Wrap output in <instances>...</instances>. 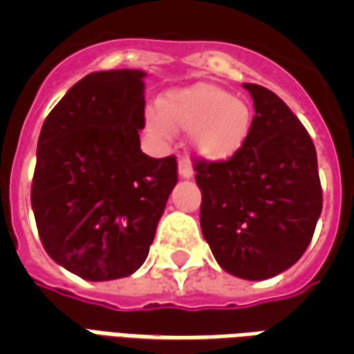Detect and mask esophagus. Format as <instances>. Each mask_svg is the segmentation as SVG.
Listing matches in <instances>:
<instances>
[{"label":"esophagus","instance_id":"34e87169","mask_svg":"<svg viewBox=\"0 0 354 354\" xmlns=\"http://www.w3.org/2000/svg\"><path fill=\"white\" fill-rule=\"evenodd\" d=\"M178 174H180V178H185V180L193 176V169L187 159H180V162H178Z\"/></svg>","mask_w":354,"mask_h":354}]
</instances>
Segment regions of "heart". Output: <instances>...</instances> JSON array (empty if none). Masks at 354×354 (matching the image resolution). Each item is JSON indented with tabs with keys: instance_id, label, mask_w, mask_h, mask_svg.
Masks as SVG:
<instances>
[{
	"instance_id": "b5f03b06",
	"label": "heart",
	"mask_w": 354,
	"mask_h": 354,
	"mask_svg": "<svg viewBox=\"0 0 354 354\" xmlns=\"http://www.w3.org/2000/svg\"><path fill=\"white\" fill-rule=\"evenodd\" d=\"M147 131L169 140L172 131L189 132V147L203 161L223 162L245 147L252 111L241 98L212 83L174 88L161 98L159 111L146 113Z\"/></svg>"
}]
</instances>
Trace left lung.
Returning <instances> with one entry per match:
<instances>
[{
    "label": "left lung",
    "mask_w": 354,
    "mask_h": 354,
    "mask_svg": "<svg viewBox=\"0 0 354 354\" xmlns=\"http://www.w3.org/2000/svg\"><path fill=\"white\" fill-rule=\"evenodd\" d=\"M256 115L245 147L223 162H195L201 230L223 271L263 281L304 256L322 210L317 151L292 109L245 83Z\"/></svg>",
    "instance_id": "1"
}]
</instances>
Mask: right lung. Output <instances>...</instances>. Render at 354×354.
<instances>
[{
	"instance_id": "right-lung-1",
	"label": "right lung",
	"mask_w": 354,
	"mask_h": 354,
	"mask_svg": "<svg viewBox=\"0 0 354 354\" xmlns=\"http://www.w3.org/2000/svg\"><path fill=\"white\" fill-rule=\"evenodd\" d=\"M142 70L94 72L53 108L37 140L32 208L45 250L85 281L129 277L147 258L178 182L176 157L140 149Z\"/></svg>"
}]
</instances>
